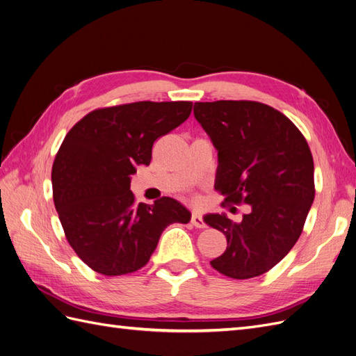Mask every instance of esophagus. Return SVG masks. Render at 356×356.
<instances>
[{
  "instance_id": "34e87169",
  "label": "esophagus",
  "mask_w": 356,
  "mask_h": 356,
  "mask_svg": "<svg viewBox=\"0 0 356 356\" xmlns=\"http://www.w3.org/2000/svg\"><path fill=\"white\" fill-rule=\"evenodd\" d=\"M191 224L195 225L196 229H204V227H207V222H204V220L202 218V215L197 213V212H195V213L191 215Z\"/></svg>"
}]
</instances>
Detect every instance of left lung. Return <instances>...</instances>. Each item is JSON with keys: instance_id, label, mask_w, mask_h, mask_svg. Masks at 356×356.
I'll list each match as a JSON object with an SVG mask.
<instances>
[{"instance_id": "obj_1", "label": "left lung", "mask_w": 356, "mask_h": 356, "mask_svg": "<svg viewBox=\"0 0 356 356\" xmlns=\"http://www.w3.org/2000/svg\"><path fill=\"white\" fill-rule=\"evenodd\" d=\"M195 117L218 152L215 190L224 203L251 204L241 222L209 213L227 250L211 266L233 279L260 276L298 241L315 199L314 157L286 115L255 101L196 102Z\"/></svg>"}]
</instances>
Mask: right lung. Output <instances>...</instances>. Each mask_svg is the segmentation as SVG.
Listing matches in <instances>:
<instances>
[{
    "label": "right lung",
    "mask_w": 356,
    "mask_h": 356,
    "mask_svg": "<svg viewBox=\"0 0 356 356\" xmlns=\"http://www.w3.org/2000/svg\"><path fill=\"white\" fill-rule=\"evenodd\" d=\"M193 102H134L99 108L72 126L51 168L53 200L67 241L92 270H139L169 224L191 213L172 197L135 203L131 175L148 166L153 144L184 123Z\"/></svg>",
    "instance_id": "1"
}]
</instances>
